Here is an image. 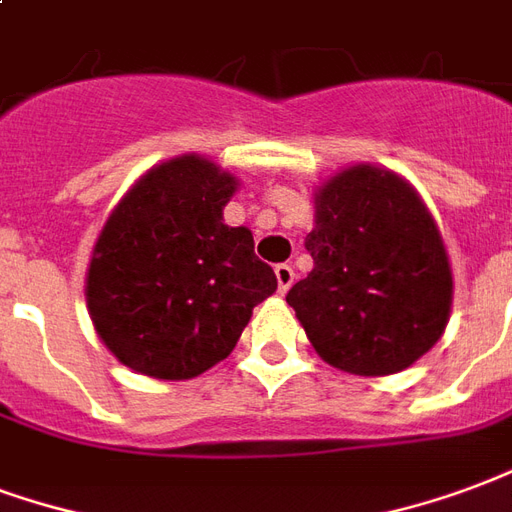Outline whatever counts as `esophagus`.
Listing matches in <instances>:
<instances>
[{
  "instance_id": "1",
  "label": "esophagus",
  "mask_w": 512,
  "mask_h": 512,
  "mask_svg": "<svg viewBox=\"0 0 512 512\" xmlns=\"http://www.w3.org/2000/svg\"><path fill=\"white\" fill-rule=\"evenodd\" d=\"M275 278H278V289L286 294L289 289H292V283H294V278H297V272H294L292 264H278V267H275Z\"/></svg>"
}]
</instances>
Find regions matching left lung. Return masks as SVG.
Returning a JSON list of instances; mask_svg holds the SVG:
<instances>
[{
	"mask_svg": "<svg viewBox=\"0 0 512 512\" xmlns=\"http://www.w3.org/2000/svg\"><path fill=\"white\" fill-rule=\"evenodd\" d=\"M305 248L313 270L286 302L327 365L398 374L445 335L453 308L445 240L398 171L354 163L324 179Z\"/></svg>",
	"mask_w": 512,
	"mask_h": 512,
	"instance_id": "1",
	"label": "left lung"
}]
</instances>
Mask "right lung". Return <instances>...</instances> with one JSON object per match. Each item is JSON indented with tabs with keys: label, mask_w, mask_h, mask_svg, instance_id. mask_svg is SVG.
Instances as JSON below:
<instances>
[{
	"label": "right lung",
	"mask_w": 512,
	"mask_h": 512,
	"mask_svg": "<svg viewBox=\"0 0 512 512\" xmlns=\"http://www.w3.org/2000/svg\"><path fill=\"white\" fill-rule=\"evenodd\" d=\"M240 179L207 155L144 171L108 212L87 267L95 333L136 374L179 382L210 371L240 341L275 272L223 207Z\"/></svg>",
	"instance_id": "add662e5"
}]
</instances>
